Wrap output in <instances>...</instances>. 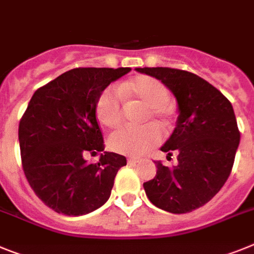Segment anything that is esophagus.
<instances>
[{"instance_id": "1", "label": "esophagus", "mask_w": 254, "mask_h": 254, "mask_svg": "<svg viewBox=\"0 0 254 254\" xmlns=\"http://www.w3.org/2000/svg\"><path fill=\"white\" fill-rule=\"evenodd\" d=\"M140 161H142V160H140L139 157H135V156H130L129 159H127V163L129 164H138L140 163Z\"/></svg>"}]
</instances>
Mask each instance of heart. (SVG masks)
I'll return each instance as SVG.
<instances>
[{"label": "heart", "mask_w": 254, "mask_h": 254, "mask_svg": "<svg viewBox=\"0 0 254 254\" xmlns=\"http://www.w3.org/2000/svg\"><path fill=\"white\" fill-rule=\"evenodd\" d=\"M125 98H135L148 107L146 120L152 119L160 125H167L172 116V108L168 106L169 90L160 80L151 76H138L121 87ZM121 94L108 87L99 95L97 101V119L102 127L114 129L123 121ZM161 134L155 125H146L139 129L123 127L112 133L108 138V147L114 152L125 155H140L151 147L156 146Z\"/></svg>", "instance_id": "heart-1"}]
</instances>
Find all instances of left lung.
I'll use <instances>...</instances> for the list:
<instances>
[{
    "label": "left lung",
    "mask_w": 254,
    "mask_h": 254,
    "mask_svg": "<svg viewBox=\"0 0 254 254\" xmlns=\"http://www.w3.org/2000/svg\"><path fill=\"white\" fill-rule=\"evenodd\" d=\"M157 78L176 97L178 117L161 147L177 153L176 167L156 161V176L143 183L151 203L170 213L192 212L222 189L231 173L240 142L234 108L208 81L191 72L167 67L135 68Z\"/></svg>",
    "instance_id": "8db88e82"
}]
</instances>
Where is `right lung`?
<instances>
[{
    "label": "right lung",
    "mask_w": 254,
    "mask_h": 254,
    "mask_svg": "<svg viewBox=\"0 0 254 254\" xmlns=\"http://www.w3.org/2000/svg\"><path fill=\"white\" fill-rule=\"evenodd\" d=\"M130 68H74L32 95L19 124L24 174L36 195L65 216H84L111 196L123 155L101 153L97 164L85 155L104 150L97 120L102 91Z\"/></svg>",
    "instance_id": "right-lung-1"
}]
</instances>
